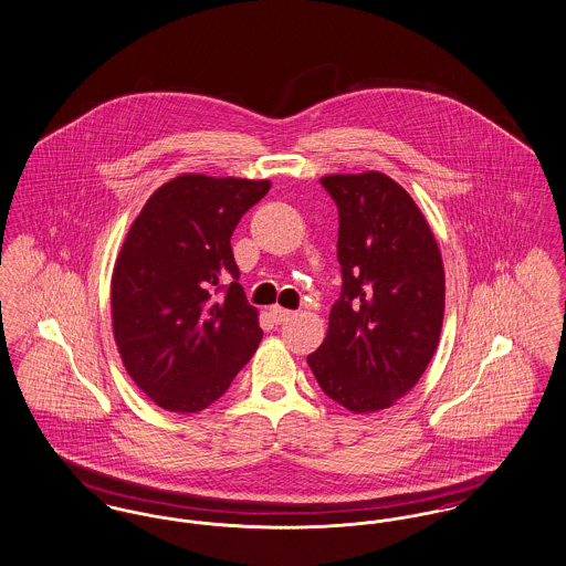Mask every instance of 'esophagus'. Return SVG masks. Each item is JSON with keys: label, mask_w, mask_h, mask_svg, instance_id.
I'll list each match as a JSON object with an SVG mask.
<instances>
[{"label": "esophagus", "mask_w": 566, "mask_h": 566, "mask_svg": "<svg viewBox=\"0 0 566 566\" xmlns=\"http://www.w3.org/2000/svg\"><path fill=\"white\" fill-rule=\"evenodd\" d=\"M270 316L273 318V323L284 324L289 323V321L295 316V312L284 310V307H280V305H273V307H270Z\"/></svg>", "instance_id": "obj_1"}]
</instances>
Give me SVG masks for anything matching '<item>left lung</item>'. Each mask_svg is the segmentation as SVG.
<instances>
[{"mask_svg":"<svg viewBox=\"0 0 566 566\" xmlns=\"http://www.w3.org/2000/svg\"><path fill=\"white\" fill-rule=\"evenodd\" d=\"M339 210L342 295L307 365L324 395L354 413L397 403L437 350L446 273L409 192L379 171L321 178Z\"/></svg>","mask_w":566,"mask_h":566,"instance_id":"1","label":"left lung"}]
</instances>
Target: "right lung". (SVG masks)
I'll return each mask as SVG.
<instances>
[{"instance_id":"obj_1","label":"right lung","mask_w":566,"mask_h":566,"mask_svg":"<svg viewBox=\"0 0 566 566\" xmlns=\"http://www.w3.org/2000/svg\"><path fill=\"white\" fill-rule=\"evenodd\" d=\"M270 187L182 174L150 195L125 238L112 273L114 342L127 374L167 411L214 403L259 348L231 235Z\"/></svg>"}]
</instances>
